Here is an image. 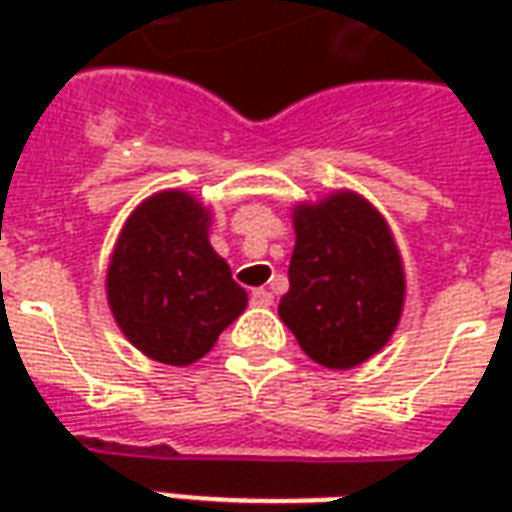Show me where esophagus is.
<instances>
[{"label":"esophagus","mask_w":512,"mask_h":512,"mask_svg":"<svg viewBox=\"0 0 512 512\" xmlns=\"http://www.w3.org/2000/svg\"><path fill=\"white\" fill-rule=\"evenodd\" d=\"M249 301H252L255 307H271V301H274V296H271V290L255 288V290H252V293H249Z\"/></svg>","instance_id":"esophagus-1"}]
</instances>
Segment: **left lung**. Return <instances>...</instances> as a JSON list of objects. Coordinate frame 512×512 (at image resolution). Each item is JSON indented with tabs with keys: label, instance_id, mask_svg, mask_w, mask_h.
Listing matches in <instances>:
<instances>
[{
	"label": "left lung",
	"instance_id": "1",
	"mask_svg": "<svg viewBox=\"0 0 512 512\" xmlns=\"http://www.w3.org/2000/svg\"><path fill=\"white\" fill-rule=\"evenodd\" d=\"M279 318L318 365L348 370L384 348L403 310V266L381 213L351 191L299 205Z\"/></svg>",
	"mask_w": 512,
	"mask_h": 512
}]
</instances>
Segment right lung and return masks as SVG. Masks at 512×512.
Here are the masks:
<instances>
[{
    "label": "right lung",
    "mask_w": 512,
    "mask_h": 512,
    "mask_svg": "<svg viewBox=\"0 0 512 512\" xmlns=\"http://www.w3.org/2000/svg\"><path fill=\"white\" fill-rule=\"evenodd\" d=\"M117 326L156 362L191 365L246 310V290L208 244V211L186 191L145 200L106 274Z\"/></svg>",
    "instance_id": "add662e5"
}]
</instances>
